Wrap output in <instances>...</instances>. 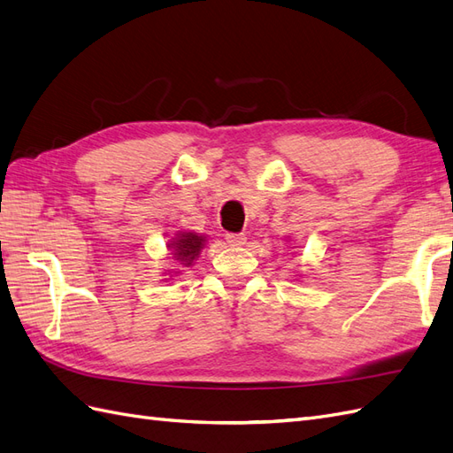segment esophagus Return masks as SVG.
I'll return each mask as SVG.
<instances>
[{"mask_svg":"<svg viewBox=\"0 0 453 453\" xmlns=\"http://www.w3.org/2000/svg\"><path fill=\"white\" fill-rule=\"evenodd\" d=\"M245 241H247V237L242 234H226V242L229 247H241V245H245Z\"/></svg>","mask_w":453,"mask_h":453,"instance_id":"esophagus-1","label":"esophagus"}]
</instances>
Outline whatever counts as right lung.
Returning a JSON list of instances; mask_svg holds the SVG:
<instances>
[{
  "mask_svg": "<svg viewBox=\"0 0 453 453\" xmlns=\"http://www.w3.org/2000/svg\"><path fill=\"white\" fill-rule=\"evenodd\" d=\"M206 237L201 234H195V231H178L176 235L172 237V241L168 242V250L172 252V260L176 262L180 268H189L193 265V262L199 258L201 250L204 249ZM168 273L178 275V272H170ZM172 277V275H170Z\"/></svg>",
  "mask_w": 453,
  "mask_h": 453,
  "instance_id": "1",
  "label": "right lung"
}]
</instances>
